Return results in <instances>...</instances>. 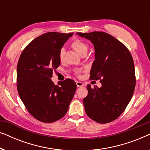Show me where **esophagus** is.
<instances>
[{"label":"esophagus","mask_w":150,"mask_h":150,"mask_svg":"<svg viewBox=\"0 0 150 150\" xmlns=\"http://www.w3.org/2000/svg\"><path fill=\"white\" fill-rule=\"evenodd\" d=\"M76 85H77V87H84V86H85V85H84V84L82 83V82H79V81H76Z\"/></svg>","instance_id":"34e87169"}]
</instances>
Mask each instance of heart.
Returning a JSON list of instances; mask_svg holds the SVG:
<instances>
[{
    "label": "heart",
    "mask_w": 150,
    "mask_h": 150,
    "mask_svg": "<svg viewBox=\"0 0 150 150\" xmlns=\"http://www.w3.org/2000/svg\"><path fill=\"white\" fill-rule=\"evenodd\" d=\"M71 46L81 55H85L88 50V48H89L88 45L86 44L85 42H83V41H82L81 40H79V39H76V40H74L72 43L71 44ZM64 56L65 49L62 48L60 49L59 52V60H60L61 62H62L63 59H64ZM80 71H81V70H80V69H78L76 71L77 74H79Z\"/></svg>",
    "instance_id": "b5f03b06"
}]
</instances>
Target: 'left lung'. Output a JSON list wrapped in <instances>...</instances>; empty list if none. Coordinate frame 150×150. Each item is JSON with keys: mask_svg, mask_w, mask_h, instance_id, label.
Here are the masks:
<instances>
[{"mask_svg": "<svg viewBox=\"0 0 150 150\" xmlns=\"http://www.w3.org/2000/svg\"><path fill=\"white\" fill-rule=\"evenodd\" d=\"M89 40L95 48L90 79L100 80L102 87L88 85L83 99L86 114L100 124L115 120L124 111L134 93L136 77L134 61L128 49L105 32L76 33Z\"/></svg>", "mask_w": 150, "mask_h": 150, "instance_id": "1", "label": "left lung"}]
</instances>
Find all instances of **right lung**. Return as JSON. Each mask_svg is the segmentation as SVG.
I'll list each match as a JSON object with an SVG mask.
<instances>
[{
  "label": "right lung",
  "instance_id": "1",
  "mask_svg": "<svg viewBox=\"0 0 150 150\" xmlns=\"http://www.w3.org/2000/svg\"><path fill=\"white\" fill-rule=\"evenodd\" d=\"M71 33L49 32L24 49L17 66V89L28 112L42 122L60 120L68 110L76 90L73 80L55 85L50 79L60 65L59 52Z\"/></svg>",
  "mask_w": 150,
  "mask_h": 150
}]
</instances>
